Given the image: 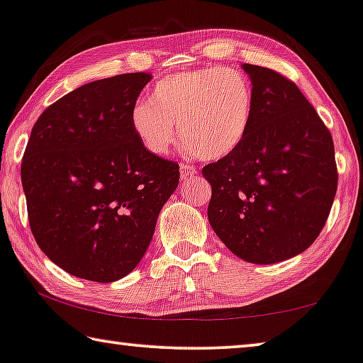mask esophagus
<instances>
[{"mask_svg":"<svg viewBox=\"0 0 363 363\" xmlns=\"http://www.w3.org/2000/svg\"><path fill=\"white\" fill-rule=\"evenodd\" d=\"M179 172H181V179L187 181V179H191V177L196 176V167L187 164V163H182L179 167Z\"/></svg>","mask_w":363,"mask_h":363,"instance_id":"esophagus-1","label":"esophagus"}]
</instances>
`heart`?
I'll return each instance as SVG.
<instances>
[{
    "instance_id": "heart-1",
    "label": "heart",
    "mask_w": 363,
    "mask_h": 363,
    "mask_svg": "<svg viewBox=\"0 0 363 363\" xmlns=\"http://www.w3.org/2000/svg\"><path fill=\"white\" fill-rule=\"evenodd\" d=\"M252 101L250 79L238 69H191L160 79L148 102L133 106L130 125L151 155H167L182 135L189 151L203 160H218L245 140Z\"/></svg>"
}]
</instances>
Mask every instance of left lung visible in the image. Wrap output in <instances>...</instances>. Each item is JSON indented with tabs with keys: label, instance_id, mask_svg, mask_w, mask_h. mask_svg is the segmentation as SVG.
Segmentation results:
<instances>
[{
	"label": "left lung",
	"instance_id": "obj_1",
	"mask_svg": "<svg viewBox=\"0 0 363 363\" xmlns=\"http://www.w3.org/2000/svg\"><path fill=\"white\" fill-rule=\"evenodd\" d=\"M252 118L245 140L202 169L212 186L208 221L242 261L275 264L320 236L337 191L329 130L295 83L245 63Z\"/></svg>",
	"mask_w": 363,
	"mask_h": 363
}]
</instances>
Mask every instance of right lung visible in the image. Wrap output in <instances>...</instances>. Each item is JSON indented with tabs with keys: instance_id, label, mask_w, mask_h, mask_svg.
<instances>
[{
	"instance_id": "1",
	"label": "right lung",
	"mask_w": 363,
	"mask_h": 363,
	"mask_svg": "<svg viewBox=\"0 0 363 363\" xmlns=\"http://www.w3.org/2000/svg\"><path fill=\"white\" fill-rule=\"evenodd\" d=\"M151 79L125 73L79 86L32 127L21 164L30 231L74 277L109 284L138 266L179 166L145 150L130 112Z\"/></svg>"
}]
</instances>
